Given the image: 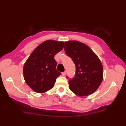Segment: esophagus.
Wrapping results in <instances>:
<instances>
[{
    "mask_svg": "<svg viewBox=\"0 0 126 126\" xmlns=\"http://www.w3.org/2000/svg\"><path fill=\"white\" fill-rule=\"evenodd\" d=\"M62 75L63 76H65V75H66V71H64V72H63V73H62Z\"/></svg>",
    "mask_w": 126,
    "mask_h": 126,
    "instance_id": "1",
    "label": "esophagus"
}]
</instances>
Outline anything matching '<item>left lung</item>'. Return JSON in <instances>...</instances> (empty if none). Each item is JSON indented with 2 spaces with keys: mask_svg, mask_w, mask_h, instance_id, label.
<instances>
[{
  "mask_svg": "<svg viewBox=\"0 0 126 126\" xmlns=\"http://www.w3.org/2000/svg\"><path fill=\"white\" fill-rule=\"evenodd\" d=\"M64 50L76 69L75 76L69 81V89L79 96L92 94L103 80V66L100 59L88 45L79 41L65 42Z\"/></svg>",
  "mask_w": 126,
  "mask_h": 126,
  "instance_id": "left-lung-1",
  "label": "left lung"
}]
</instances>
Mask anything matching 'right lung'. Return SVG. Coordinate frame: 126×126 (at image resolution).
I'll list each match as a JSON object with an SVG mask.
<instances>
[{
    "mask_svg": "<svg viewBox=\"0 0 126 126\" xmlns=\"http://www.w3.org/2000/svg\"><path fill=\"white\" fill-rule=\"evenodd\" d=\"M63 42L47 40L39 44L25 62L23 67L25 81L34 92L44 93L53 87L61 75L56 69V53L63 49Z\"/></svg>",
    "mask_w": 126,
    "mask_h": 126,
    "instance_id": "1",
    "label": "right lung"
}]
</instances>
